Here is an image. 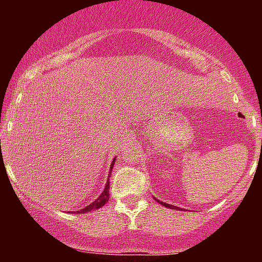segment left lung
Masks as SVG:
<instances>
[{
  "instance_id": "8db88e82",
  "label": "left lung",
  "mask_w": 262,
  "mask_h": 262,
  "mask_svg": "<svg viewBox=\"0 0 262 262\" xmlns=\"http://www.w3.org/2000/svg\"><path fill=\"white\" fill-rule=\"evenodd\" d=\"M156 200V198H155ZM158 201L159 203L160 204H162V206L164 207H166V208H172V209H179V207H176V206H172V204H169V203H164V202H161V201H159V200H156Z\"/></svg>"
}]
</instances>
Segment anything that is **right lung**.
<instances>
[{
	"mask_svg": "<svg viewBox=\"0 0 262 262\" xmlns=\"http://www.w3.org/2000/svg\"><path fill=\"white\" fill-rule=\"evenodd\" d=\"M114 160H116V159H113L112 164H111V170H110V172H108V175H110V176H108V179L111 177V172H112ZM108 200H110V180H108V181L106 182V186H104L103 192H102V193L100 194V197H98L97 200L93 201L92 203H90L89 206L85 207V208L76 210V212H74V213H87V212H91V210L98 209V208H101V207H103L104 204L108 202Z\"/></svg>",
	"mask_w": 262,
	"mask_h": 262,
	"instance_id": "add662e5",
	"label": "right lung"
}]
</instances>
